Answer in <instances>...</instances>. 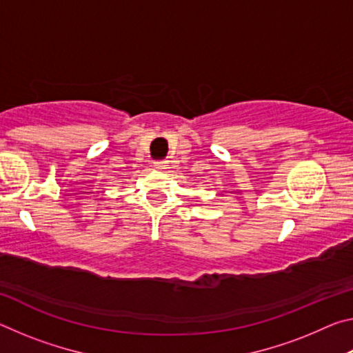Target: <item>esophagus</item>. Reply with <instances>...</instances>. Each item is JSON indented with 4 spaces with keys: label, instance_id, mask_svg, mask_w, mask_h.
Returning <instances> with one entry per match:
<instances>
[{
    "label": "esophagus",
    "instance_id": "esophagus-1",
    "mask_svg": "<svg viewBox=\"0 0 353 353\" xmlns=\"http://www.w3.org/2000/svg\"><path fill=\"white\" fill-rule=\"evenodd\" d=\"M154 166L157 170H166V166H168V163H166L165 160H157V162H154Z\"/></svg>",
    "mask_w": 353,
    "mask_h": 353
}]
</instances>
